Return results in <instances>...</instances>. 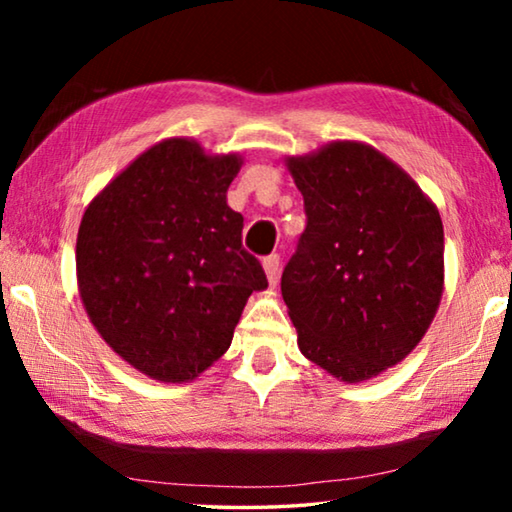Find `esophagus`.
I'll use <instances>...</instances> for the list:
<instances>
[{
	"mask_svg": "<svg viewBox=\"0 0 512 512\" xmlns=\"http://www.w3.org/2000/svg\"><path fill=\"white\" fill-rule=\"evenodd\" d=\"M262 266H264V273H266V277H268V282L275 284L277 277H280V255H268V257H264Z\"/></svg>",
	"mask_w": 512,
	"mask_h": 512,
	"instance_id": "esophagus-1",
	"label": "esophagus"
}]
</instances>
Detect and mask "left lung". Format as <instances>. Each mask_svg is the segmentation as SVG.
Instances as JSON below:
<instances>
[{"label": "left lung", "mask_w": 512, "mask_h": 512, "mask_svg": "<svg viewBox=\"0 0 512 512\" xmlns=\"http://www.w3.org/2000/svg\"><path fill=\"white\" fill-rule=\"evenodd\" d=\"M284 162L307 212L282 273L298 348L359 384L427 334L445 289L443 221L409 173L370 144L336 140Z\"/></svg>", "instance_id": "obj_1"}]
</instances>
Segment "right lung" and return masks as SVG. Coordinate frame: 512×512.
Here are the masks:
<instances>
[{"label": "right lung", "instance_id": "1", "mask_svg": "<svg viewBox=\"0 0 512 512\" xmlns=\"http://www.w3.org/2000/svg\"><path fill=\"white\" fill-rule=\"evenodd\" d=\"M239 153L169 137L137 155L85 207L76 280L90 323L142 375L183 384L230 348L262 264L241 246L228 187Z\"/></svg>", "mask_w": 512, "mask_h": 512}]
</instances>
